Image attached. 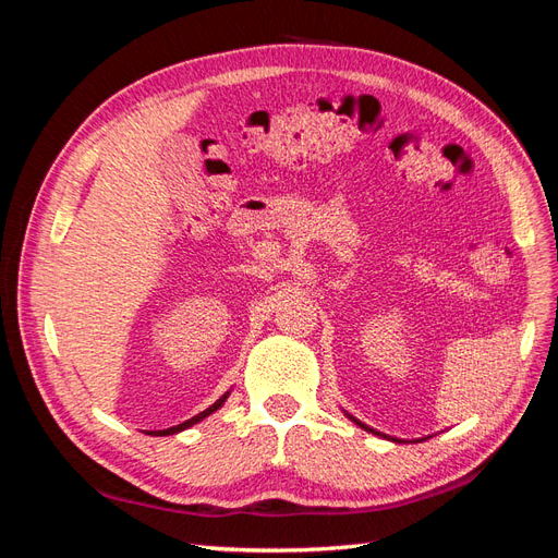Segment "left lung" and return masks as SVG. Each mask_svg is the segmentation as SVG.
Segmentation results:
<instances>
[{"label":"left lung","instance_id":"8db88e82","mask_svg":"<svg viewBox=\"0 0 558 558\" xmlns=\"http://www.w3.org/2000/svg\"><path fill=\"white\" fill-rule=\"evenodd\" d=\"M351 421H353V424H356V426H361V428H365V430H369V433H375V435H379L377 430H373V428H369V426H365V424H361V421L359 418H353L351 414H347ZM388 440H393V442H400V440H396V437H388Z\"/></svg>","mask_w":558,"mask_h":558}]
</instances>
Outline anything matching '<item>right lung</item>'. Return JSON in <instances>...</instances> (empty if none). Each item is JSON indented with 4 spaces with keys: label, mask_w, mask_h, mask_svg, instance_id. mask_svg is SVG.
Returning <instances> with one entry per match:
<instances>
[{
    "label": "right lung",
    "mask_w": 558,
    "mask_h": 558,
    "mask_svg": "<svg viewBox=\"0 0 558 558\" xmlns=\"http://www.w3.org/2000/svg\"><path fill=\"white\" fill-rule=\"evenodd\" d=\"M230 393H226V396H221V398H218L214 404H211V408H207L205 412H199L197 416H193V418H189V421H183V424H179V426H172V428H165V430H150L148 435H174V433H181V430H185V428H191V426H195L197 424V421H202V418H205V416H209V414H214L218 408H221V404L226 402V398H228Z\"/></svg>",
    "instance_id": "obj_1"
}]
</instances>
